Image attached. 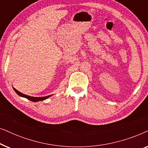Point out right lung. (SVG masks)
Wrapping results in <instances>:
<instances>
[{
  "mask_svg": "<svg viewBox=\"0 0 148 148\" xmlns=\"http://www.w3.org/2000/svg\"><path fill=\"white\" fill-rule=\"evenodd\" d=\"M13 90H15V92L17 93V94L19 95V96L21 97H23V98H25L28 99V100H30V101H32V102H38V101H41V100H46V99H47L48 98H49L52 96V95H50V96H44V97H32V96H27V95H25V94H23L21 93L19 91H17L16 90L15 88H13Z\"/></svg>",
  "mask_w": 148,
  "mask_h": 148,
  "instance_id": "obj_1",
  "label": "right lung"
}]
</instances>
